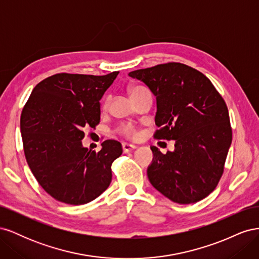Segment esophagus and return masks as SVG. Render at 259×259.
<instances>
[{"mask_svg":"<svg viewBox=\"0 0 259 259\" xmlns=\"http://www.w3.org/2000/svg\"><path fill=\"white\" fill-rule=\"evenodd\" d=\"M122 149H123V152H131L134 150V149H136V146L134 145H131V144H122Z\"/></svg>","mask_w":259,"mask_h":259,"instance_id":"1","label":"esophagus"}]
</instances>
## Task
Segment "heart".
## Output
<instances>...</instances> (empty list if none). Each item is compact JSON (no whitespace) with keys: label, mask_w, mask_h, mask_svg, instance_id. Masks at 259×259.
<instances>
[{"label":"heart","mask_w":259,"mask_h":259,"mask_svg":"<svg viewBox=\"0 0 259 259\" xmlns=\"http://www.w3.org/2000/svg\"><path fill=\"white\" fill-rule=\"evenodd\" d=\"M143 91H146V89L142 88V86H134V88H132L130 90L132 98L134 97V96H136L138 93L143 92ZM109 101H110V97H107L105 99V103H104V107L105 108L109 105ZM117 132H119L120 135H122L125 138H128V139H136L139 136L138 128L135 126L134 124H131V123H124V124H122L121 126L119 127V130H117Z\"/></svg>","instance_id":"heart-1"}]
</instances>
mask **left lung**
Masks as SVG:
<instances>
[{
    "mask_svg": "<svg viewBox=\"0 0 259 259\" xmlns=\"http://www.w3.org/2000/svg\"><path fill=\"white\" fill-rule=\"evenodd\" d=\"M156 97L155 139L175 140V150L156 147L148 178L163 195L190 204L213 192L221 180L232 142L228 108L202 72L167 62L128 73Z\"/></svg>",
    "mask_w": 259,
    "mask_h": 259,
    "instance_id": "1",
    "label": "left lung"
}]
</instances>
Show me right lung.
Instances as JSON below:
<instances>
[{"label":"right lung","mask_w":259,"mask_h":259,"mask_svg":"<svg viewBox=\"0 0 259 259\" xmlns=\"http://www.w3.org/2000/svg\"><path fill=\"white\" fill-rule=\"evenodd\" d=\"M117 74H54L36 84L23 107L20 132L27 163L55 200L85 204L110 185L121 144L105 140L96 152L84 148L81 140L84 130L99 124V100Z\"/></svg>","instance_id":"add662e5"}]
</instances>
